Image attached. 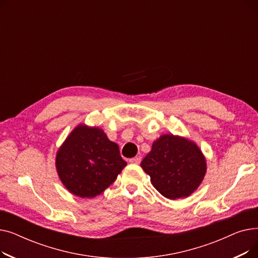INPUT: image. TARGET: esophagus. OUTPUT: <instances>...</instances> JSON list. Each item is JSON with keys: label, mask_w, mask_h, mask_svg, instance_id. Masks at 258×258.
Returning a JSON list of instances; mask_svg holds the SVG:
<instances>
[{"label": "esophagus", "mask_w": 258, "mask_h": 258, "mask_svg": "<svg viewBox=\"0 0 258 258\" xmlns=\"http://www.w3.org/2000/svg\"><path fill=\"white\" fill-rule=\"evenodd\" d=\"M140 162H141V157L140 156H137V157L130 159V163H132V164H139Z\"/></svg>", "instance_id": "esophagus-1"}]
</instances>
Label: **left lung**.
I'll list each match as a JSON object with an SVG mask.
<instances>
[{
	"label": "left lung",
	"mask_w": 258,
	"mask_h": 258,
	"mask_svg": "<svg viewBox=\"0 0 258 258\" xmlns=\"http://www.w3.org/2000/svg\"><path fill=\"white\" fill-rule=\"evenodd\" d=\"M157 190L167 199L190 196L206 173V160L198 145L183 137L162 135L141 162Z\"/></svg>",
	"instance_id": "1"
}]
</instances>
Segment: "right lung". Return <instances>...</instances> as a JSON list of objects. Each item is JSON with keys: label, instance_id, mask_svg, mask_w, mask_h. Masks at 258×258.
<instances>
[{"label": "right lung", "instance_id": "obj_1", "mask_svg": "<svg viewBox=\"0 0 258 258\" xmlns=\"http://www.w3.org/2000/svg\"><path fill=\"white\" fill-rule=\"evenodd\" d=\"M126 166L119 146L98 127L80 124L56 155V169L64 187L80 198H94L114 183Z\"/></svg>", "mask_w": 258, "mask_h": 258}]
</instances>
